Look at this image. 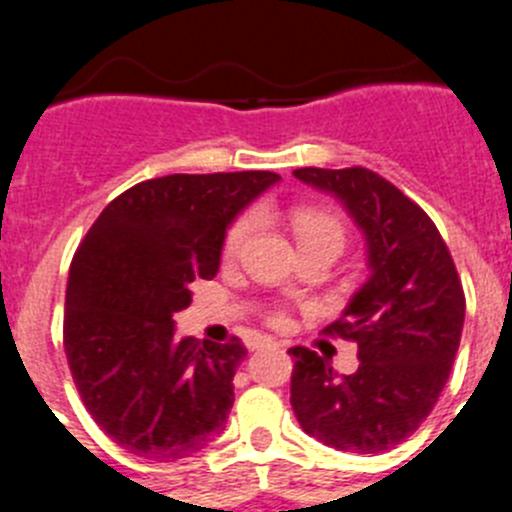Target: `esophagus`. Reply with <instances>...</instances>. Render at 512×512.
Segmentation results:
<instances>
[{
  "instance_id": "obj_1",
  "label": "esophagus",
  "mask_w": 512,
  "mask_h": 512,
  "mask_svg": "<svg viewBox=\"0 0 512 512\" xmlns=\"http://www.w3.org/2000/svg\"><path fill=\"white\" fill-rule=\"evenodd\" d=\"M272 340L270 337H257V340L250 342V350H257V347H270Z\"/></svg>"
}]
</instances>
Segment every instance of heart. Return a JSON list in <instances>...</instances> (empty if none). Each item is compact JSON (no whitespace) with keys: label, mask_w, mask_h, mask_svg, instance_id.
I'll return each mask as SVG.
<instances>
[{"label":"heart","mask_w":512,"mask_h":512,"mask_svg":"<svg viewBox=\"0 0 512 512\" xmlns=\"http://www.w3.org/2000/svg\"><path fill=\"white\" fill-rule=\"evenodd\" d=\"M287 222H290L292 232H295L297 247H310V245H332L342 252L345 247V227L337 220L332 212L317 210V207H292L287 210ZM252 230H255V215L237 217L232 227L225 235V257H237L250 240Z\"/></svg>","instance_id":"obj_1"}]
</instances>
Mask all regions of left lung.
<instances>
[{
  "mask_svg": "<svg viewBox=\"0 0 512 512\" xmlns=\"http://www.w3.org/2000/svg\"><path fill=\"white\" fill-rule=\"evenodd\" d=\"M292 175L335 197L365 237L367 280L327 332L357 342V367L292 347L290 403L307 435L345 453H385L420 428L453 367L465 295L453 257L428 215L365 167Z\"/></svg>",
  "mask_w": 512,
  "mask_h": 512,
  "instance_id": "1",
  "label": "left lung"
}]
</instances>
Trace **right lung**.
<instances>
[{
	"mask_svg": "<svg viewBox=\"0 0 512 512\" xmlns=\"http://www.w3.org/2000/svg\"><path fill=\"white\" fill-rule=\"evenodd\" d=\"M275 172L167 175L109 202L69 267L64 352L94 423L147 460L197 453L225 430L245 345L177 340L192 282L220 270L242 210Z\"/></svg>",
	"mask_w": 512,
	"mask_h": 512,
	"instance_id": "obj_1",
	"label": "right lung"
}]
</instances>
